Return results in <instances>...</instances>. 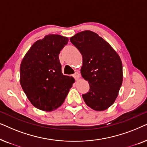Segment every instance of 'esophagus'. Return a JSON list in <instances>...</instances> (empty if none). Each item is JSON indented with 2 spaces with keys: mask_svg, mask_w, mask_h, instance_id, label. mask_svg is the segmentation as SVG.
<instances>
[{
  "mask_svg": "<svg viewBox=\"0 0 147 147\" xmlns=\"http://www.w3.org/2000/svg\"><path fill=\"white\" fill-rule=\"evenodd\" d=\"M73 76H74V78H75V79L76 80H78V79H79L80 78V74L79 73H78V72H76V73H75L73 75Z\"/></svg>",
  "mask_w": 147,
  "mask_h": 147,
  "instance_id": "1",
  "label": "esophagus"
}]
</instances>
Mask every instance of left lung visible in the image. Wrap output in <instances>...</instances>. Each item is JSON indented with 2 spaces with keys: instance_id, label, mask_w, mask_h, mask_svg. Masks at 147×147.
<instances>
[{
  "instance_id": "left-lung-1",
  "label": "left lung",
  "mask_w": 147,
  "mask_h": 147,
  "mask_svg": "<svg viewBox=\"0 0 147 147\" xmlns=\"http://www.w3.org/2000/svg\"><path fill=\"white\" fill-rule=\"evenodd\" d=\"M83 57L82 77L88 82L89 92L82 95L87 105L96 111L112 106L122 84V63L113 48L91 31L78 33L70 38Z\"/></svg>"
}]
</instances>
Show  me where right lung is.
I'll return each mask as SVG.
<instances>
[{"instance_id": "1", "label": "right lung", "mask_w": 147, "mask_h": 147, "mask_svg": "<svg viewBox=\"0 0 147 147\" xmlns=\"http://www.w3.org/2000/svg\"><path fill=\"white\" fill-rule=\"evenodd\" d=\"M68 38L48 35L34 43L20 66V83L31 103L38 109L52 111L63 103L74 78L64 76L59 59Z\"/></svg>"}]
</instances>
